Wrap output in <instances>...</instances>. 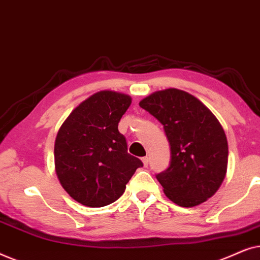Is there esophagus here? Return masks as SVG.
I'll list each match as a JSON object with an SVG mask.
<instances>
[{"instance_id": "1", "label": "esophagus", "mask_w": 260, "mask_h": 260, "mask_svg": "<svg viewBox=\"0 0 260 260\" xmlns=\"http://www.w3.org/2000/svg\"><path fill=\"white\" fill-rule=\"evenodd\" d=\"M142 162H143V166H144V167H148V165H149V158L147 157V156H145V157L142 158Z\"/></svg>"}]
</instances>
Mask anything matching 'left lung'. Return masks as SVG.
I'll use <instances>...</instances> for the list:
<instances>
[{
    "mask_svg": "<svg viewBox=\"0 0 260 260\" xmlns=\"http://www.w3.org/2000/svg\"><path fill=\"white\" fill-rule=\"evenodd\" d=\"M140 106L162 124L169 141L170 166L156 175L167 198L181 207L207 201L227 172L229 144L221 124L198 98L177 88L152 92Z\"/></svg>",
    "mask_w": 260,
    "mask_h": 260,
    "instance_id": "1",
    "label": "left lung"
}]
</instances>
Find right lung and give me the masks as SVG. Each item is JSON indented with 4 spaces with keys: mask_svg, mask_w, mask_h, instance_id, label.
I'll return each mask as SVG.
<instances>
[{
    "mask_svg": "<svg viewBox=\"0 0 260 260\" xmlns=\"http://www.w3.org/2000/svg\"><path fill=\"white\" fill-rule=\"evenodd\" d=\"M130 95L104 90L81 102L56 134V176L73 200L86 207L112 204L125 190L140 158L127 154L118 123L131 104Z\"/></svg>",
    "mask_w": 260,
    "mask_h": 260,
    "instance_id": "obj_1",
    "label": "right lung"
}]
</instances>
